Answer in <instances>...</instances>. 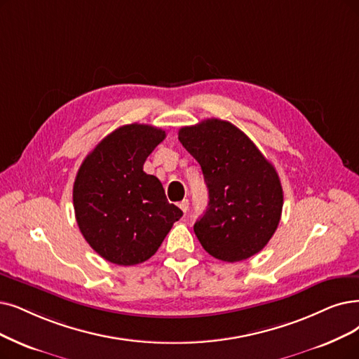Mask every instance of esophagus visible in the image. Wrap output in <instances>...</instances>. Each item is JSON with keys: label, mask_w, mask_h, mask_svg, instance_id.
<instances>
[{"label": "esophagus", "mask_w": 359, "mask_h": 359, "mask_svg": "<svg viewBox=\"0 0 359 359\" xmlns=\"http://www.w3.org/2000/svg\"><path fill=\"white\" fill-rule=\"evenodd\" d=\"M180 208H181V210L184 212V213H187L189 212V208H190V202L187 198H184L182 202H180V205H178Z\"/></svg>", "instance_id": "34e87169"}]
</instances>
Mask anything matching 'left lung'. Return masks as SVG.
<instances>
[{"mask_svg": "<svg viewBox=\"0 0 359 359\" xmlns=\"http://www.w3.org/2000/svg\"><path fill=\"white\" fill-rule=\"evenodd\" d=\"M178 140L203 170L209 203L194 224L200 245L224 262L261 252L274 236L283 210L276 168L237 126L206 119L184 126Z\"/></svg>", "mask_w": 359, "mask_h": 359, "instance_id": "left-lung-1", "label": "left lung"}]
</instances>
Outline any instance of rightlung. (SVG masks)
Listing matches in <instances>:
<instances>
[{
	"instance_id": "1",
	"label": "right lung",
	"mask_w": 359,
	"mask_h": 359,
	"mask_svg": "<svg viewBox=\"0 0 359 359\" xmlns=\"http://www.w3.org/2000/svg\"><path fill=\"white\" fill-rule=\"evenodd\" d=\"M166 133L151 125H123L85 157L74 184L78 226L106 261L131 266L161 248L182 210L168 202L162 182L142 170Z\"/></svg>"
}]
</instances>
